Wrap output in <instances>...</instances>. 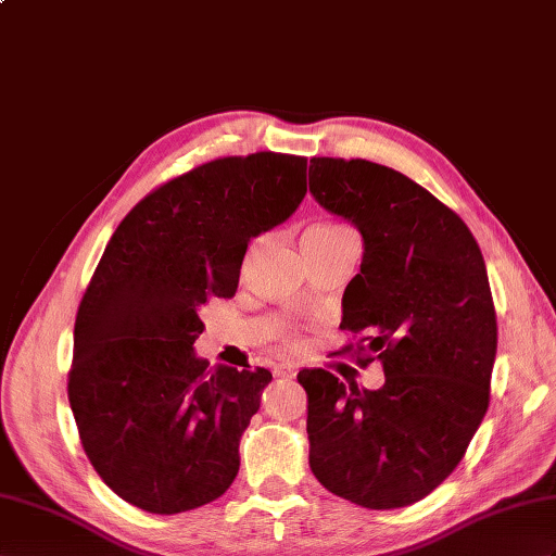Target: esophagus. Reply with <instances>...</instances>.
I'll return each instance as SVG.
<instances>
[{
    "label": "esophagus",
    "instance_id": "esophagus-1",
    "mask_svg": "<svg viewBox=\"0 0 556 556\" xmlns=\"http://www.w3.org/2000/svg\"><path fill=\"white\" fill-rule=\"evenodd\" d=\"M274 375L276 377H294L296 375L294 363H278L276 368H274Z\"/></svg>",
    "mask_w": 556,
    "mask_h": 556
}]
</instances>
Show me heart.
I'll list each match as a JSON object with an SVG mask.
<instances>
[{
  "instance_id": "b5f03b06",
  "label": "heart",
  "mask_w": 556,
  "mask_h": 556,
  "mask_svg": "<svg viewBox=\"0 0 556 556\" xmlns=\"http://www.w3.org/2000/svg\"><path fill=\"white\" fill-rule=\"evenodd\" d=\"M344 231H349L346 226H340V224H318V226H311L308 228V233H325V236H330V233H344ZM292 342H294V337H292Z\"/></svg>"
}]
</instances>
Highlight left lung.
<instances>
[{
  "mask_svg": "<svg viewBox=\"0 0 556 556\" xmlns=\"http://www.w3.org/2000/svg\"><path fill=\"white\" fill-rule=\"evenodd\" d=\"M308 191L363 236L340 328L384 384L370 391L314 368L308 465L330 493L368 509L413 505L451 477L491 401L497 320L467 224L408 176L368 160L311 157Z\"/></svg>",
  "mask_w": 556,
  "mask_h": 556,
  "instance_id": "8db88e82",
  "label": "left lung"
}]
</instances>
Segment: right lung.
<instances>
[{
	"mask_svg": "<svg viewBox=\"0 0 556 556\" xmlns=\"http://www.w3.org/2000/svg\"><path fill=\"white\" fill-rule=\"evenodd\" d=\"M306 195V157H216L157 186L119 222L75 318L67 401L89 463L122 500L179 514L226 493L266 368L195 358L200 314L233 296L250 240Z\"/></svg>",
	"mask_w": 556,
	"mask_h": 556,
	"instance_id": "1",
	"label": "right lung"
}]
</instances>
